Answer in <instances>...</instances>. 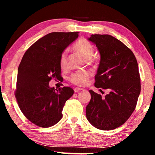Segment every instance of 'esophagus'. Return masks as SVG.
Masks as SVG:
<instances>
[{"mask_svg": "<svg viewBox=\"0 0 155 155\" xmlns=\"http://www.w3.org/2000/svg\"><path fill=\"white\" fill-rule=\"evenodd\" d=\"M81 90H83V89L80 88V87H76V88L74 89V91L75 93H77V92H78V91H80Z\"/></svg>", "mask_w": 155, "mask_h": 155, "instance_id": "esophagus-1", "label": "esophagus"}]
</instances>
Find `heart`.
Listing matches in <instances>:
<instances>
[{"instance_id": "obj_1", "label": "heart", "mask_w": 155, "mask_h": 155, "mask_svg": "<svg viewBox=\"0 0 155 155\" xmlns=\"http://www.w3.org/2000/svg\"><path fill=\"white\" fill-rule=\"evenodd\" d=\"M73 48L79 53L84 59H90L92 57L94 49L93 46L85 40V39H80L74 44ZM60 66L61 68H65L67 66V52H63L59 59ZM90 73L86 71H77L70 76L69 81L72 83L76 85L83 86L87 83L89 78L90 77Z\"/></svg>"}]
</instances>
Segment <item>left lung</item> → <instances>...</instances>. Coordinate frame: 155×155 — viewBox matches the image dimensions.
<instances>
[{
    "label": "left lung",
    "instance_id": "1",
    "mask_svg": "<svg viewBox=\"0 0 155 155\" xmlns=\"http://www.w3.org/2000/svg\"><path fill=\"white\" fill-rule=\"evenodd\" d=\"M88 40L95 44L101 54L94 85L109 89L110 92L102 98L90 90L86 117L98 129L113 130L124 124L135 109L141 91L137 61L133 52L111 35L95 34Z\"/></svg>",
    "mask_w": 155,
    "mask_h": 155
}]
</instances>
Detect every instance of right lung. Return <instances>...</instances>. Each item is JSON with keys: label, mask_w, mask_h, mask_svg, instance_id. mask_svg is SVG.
<instances>
[{"label": "right lung", "mask_w": 155, "mask_h": 155, "mask_svg": "<svg viewBox=\"0 0 155 155\" xmlns=\"http://www.w3.org/2000/svg\"><path fill=\"white\" fill-rule=\"evenodd\" d=\"M78 32H53L30 46L18 67L15 96L25 116L34 124L48 128L63 116L65 103L74 94L71 87H50L61 77L60 56L78 37Z\"/></svg>", "instance_id": "right-lung-1"}]
</instances>
